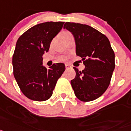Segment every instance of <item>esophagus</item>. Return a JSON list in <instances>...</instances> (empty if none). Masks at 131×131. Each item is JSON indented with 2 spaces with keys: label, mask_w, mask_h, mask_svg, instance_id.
<instances>
[{
  "label": "esophagus",
  "mask_w": 131,
  "mask_h": 131,
  "mask_svg": "<svg viewBox=\"0 0 131 131\" xmlns=\"http://www.w3.org/2000/svg\"><path fill=\"white\" fill-rule=\"evenodd\" d=\"M65 67H66V69H69L71 68V67H70L69 64H65Z\"/></svg>",
  "instance_id": "obj_1"
}]
</instances>
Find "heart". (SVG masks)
Listing matches in <instances>:
<instances>
[{
	"mask_svg": "<svg viewBox=\"0 0 131 131\" xmlns=\"http://www.w3.org/2000/svg\"><path fill=\"white\" fill-rule=\"evenodd\" d=\"M72 36V35L70 32H64L62 34V38L63 39V41H64L66 38H67L69 36ZM66 59H67V57L66 56H61L59 57V60H60V61H64Z\"/></svg>",
	"mask_w": 131,
	"mask_h": 131,
	"instance_id": "b5f03b06",
	"label": "heart"
}]
</instances>
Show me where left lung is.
Here are the masks:
<instances>
[{"label": "left lung", "instance_id": "8db88e82", "mask_svg": "<svg viewBox=\"0 0 131 131\" xmlns=\"http://www.w3.org/2000/svg\"><path fill=\"white\" fill-rule=\"evenodd\" d=\"M64 29L73 34L76 53L82 58L85 69L76 67V77L71 86L77 98L91 102L100 97L107 89L115 69V53L107 37L86 24L66 22Z\"/></svg>", "mask_w": 131, "mask_h": 131}]
</instances>
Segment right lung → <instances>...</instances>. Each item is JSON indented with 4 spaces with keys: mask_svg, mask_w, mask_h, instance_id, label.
<instances>
[{
    "mask_svg": "<svg viewBox=\"0 0 131 131\" xmlns=\"http://www.w3.org/2000/svg\"><path fill=\"white\" fill-rule=\"evenodd\" d=\"M64 21L39 24L25 31L16 42L12 57L13 73L20 90L34 101L51 97L57 80L65 70L63 63L43 66V54L48 52L52 39L62 29Z\"/></svg>",
    "mask_w": 131,
    "mask_h": 131,
    "instance_id": "obj_1",
    "label": "right lung"
}]
</instances>
